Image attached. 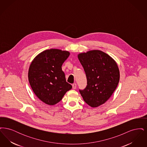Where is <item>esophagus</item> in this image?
Wrapping results in <instances>:
<instances>
[{"label":"esophagus","instance_id":"obj_1","mask_svg":"<svg viewBox=\"0 0 147 147\" xmlns=\"http://www.w3.org/2000/svg\"><path fill=\"white\" fill-rule=\"evenodd\" d=\"M72 87H73V89H76V88H77V84H76V83L73 84V85H72Z\"/></svg>","mask_w":147,"mask_h":147}]
</instances>
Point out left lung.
Here are the masks:
<instances>
[{
	"label": "left lung",
	"mask_w": 147,
	"mask_h": 147,
	"mask_svg": "<svg viewBox=\"0 0 147 147\" xmlns=\"http://www.w3.org/2000/svg\"><path fill=\"white\" fill-rule=\"evenodd\" d=\"M87 79V86L79 92L84 101L92 107L104 104L116 90L119 70L115 61L100 50H91L78 55Z\"/></svg>",
	"instance_id": "8db88e82"
}]
</instances>
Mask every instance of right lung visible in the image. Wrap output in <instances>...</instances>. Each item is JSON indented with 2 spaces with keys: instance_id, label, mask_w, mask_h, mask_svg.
<instances>
[{
  "instance_id": "1",
  "label": "right lung",
  "mask_w": 147,
  "mask_h": 147,
  "mask_svg": "<svg viewBox=\"0 0 147 147\" xmlns=\"http://www.w3.org/2000/svg\"><path fill=\"white\" fill-rule=\"evenodd\" d=\"M69 55L67 51L46 49L36 56L30 65V86L36 96L47 105H56L72 88L66 82L62 69L63 63Z\"/></svg>"
}]
</instances>
